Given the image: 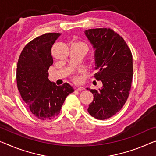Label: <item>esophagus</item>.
<instances>
[{
  "instance_id": "esophagus-1",
  "label": "esophagus",
  "mask_w": 156,
  "mask_h": 156,
  "mask_svg": "<svg viewBox=\"0 0 156 156\" xmlns=\"http://www.w3.org/2000/svg\"><path fill=\"white\" fill-rule=\"evenodd\" d=\"M85 89L84 87H81V86H80V87H77L76 88V90H78V91H81V90H83Z\"/></svg>"
}]
</instances>
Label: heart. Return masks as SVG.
<instances>
[{
	"label": "heart",
	"instance_id": "1",
	"mask_svg": "<svg viewBox=\"0 0 156 156\" xmlns=\"http://www.w3.org/2000/svg\"><path fill=\"white\" fill-rule=\"evenodd\" d=\"M75 80H78V78H76V79H75Z\"/></svg>",
	"mask_w": 156,
	"mask_h": 156
}]
</instances>
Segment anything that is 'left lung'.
<instances>
[{
  "label": "left lung",
  "mask_w": 156,
  "mask_h": 156,
  "mask_svg": "<svg viewBox=\"0 0 156 156\" xmlns=\"http://www.w3.org/2000/svg\"><path fill=\"white\" fill-rule=\"evenodd\" d=\"M84 33L95 49V68L98 71L94 76L102 82L99 90L87 88L93 94L88 112L97 119H107L122 109L130 94L133 56L123 38L111 28H93Z\"/></svg>",
  "instance_id": "1"
}]
</instances>
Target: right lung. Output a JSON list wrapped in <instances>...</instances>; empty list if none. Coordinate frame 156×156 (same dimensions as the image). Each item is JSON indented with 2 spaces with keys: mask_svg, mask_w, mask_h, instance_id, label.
<instances>
[{
  "mask_svg": "<svg viewBox=\"0 0 156 156\" xmlns=\"http://www.w3.org/2000/svg\"><path fill=\"white\" fill-rule=\"evenodd\" d=\"M61 35L48 33L31 40L18 60L19 91L31 114L43 121L58 116L66 97L74 91L68 83L57 86L48 79V70L53 64L51 49Z\"/></svg>",
  "mask_w": 156,
  "mask_h": 156,
  "instance_id": "1",
  "label": "right lung"
}]
</instances>
